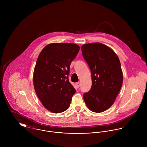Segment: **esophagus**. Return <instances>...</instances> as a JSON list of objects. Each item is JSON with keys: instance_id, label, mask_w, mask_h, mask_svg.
I'll return each instance as SVG.
<instances>
[{"instance_id": "esophagus-1", "label": "esophagus", "mask_w": 147, "mask_h": 147, "mask_svg": "<svg viewBox=\"0 0 147 147\" xmlns=\"http://www.w3.org/2000/svg\"><path fill=\"white\" fill-rule=\"evenodd\" d=\"M76 86H77V88H79L80 87V83H79V82H78V83H76Z\"/></svg>"}]
</instances>
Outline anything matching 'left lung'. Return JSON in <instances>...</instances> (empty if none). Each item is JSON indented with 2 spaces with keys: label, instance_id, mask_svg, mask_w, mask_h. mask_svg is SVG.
I'll return each mask as SVG.
<instances>
[{
  "label": "left lung",
  "instance_id": "8db88e82",
  "mask_svg": "<svg viewBox=\"0 0 147 147\" xmlns=\"http://www.w3.org/2000/svg\"><path fill=\"white\" fill-rule=\"evenodd\" d=\"M83 57L92 74V87L84 93L87 107L95 113L103 112L111 106L123 83L120 61L114 51L101 43L83 45Z\"/></svg>",
  "mask_w": 147,
  "mask_h": 147
}]
</instances>
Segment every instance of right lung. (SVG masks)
Returning <instances> with one entry per match:
<instances>
[{
  "mask_svg": "<svg viewBox=\"0 0 147 147\" xmlns=\"http://www.w3.org/2000/svg\"><path fill=\"white\" fill-rule=\"evenodd\" d=\"M80 47L74 43H53L40 53L33 73L36 93L50 111L60 113L68 109L76 90L69 82L71 62Z\"/></svg>",
  "mask_w": 147,
  "mask_h": 147,
  "instance_id": "1",
  "label": "right lung"
}]
</instances>
